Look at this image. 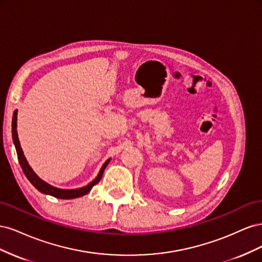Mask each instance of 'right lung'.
<instances>
[{
  "mask_svg": "<svg viewBox=\"0 0 262 262\" xmlns=\"http://www.w3.org/2000/svg\"><path fill=\"white\" fill-rule=\"evenodd\" d=\"M16 126H17V110H15L14 115H13V121H12V134H13V142H14L15 148H16L20 167H21L24 173H25V176L27 177V179L31 182V185H33L37 190H39V191L45 193V194L52 195L54 198H58V199H74V198H78V196H82L86 193H89L91 191V189L93 188V186L98 184L99 180L102 177V173H104L105 168L107 167L108 163L110 162V158H109V160L106 161V163L102 165L101 169L99 170L98 176L85 187L78 188V189H71V190L55 188L53 186H50L49 184H47V182H45L42 179L39 178L34 172V170L31 169L30 166L28 165L25 156H24L23 149L20 147Z\"/></svg>",
  "mask_w": 262,
  "mask_h": 262,
  "instance_id": "obj_1",
  "label": "right lung"
}]
</instances>
